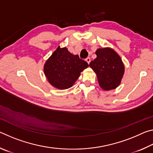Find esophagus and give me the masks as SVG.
Listing matches in <instances>:
<instances>
[{
	"label": "esophagus",
	"instance_id": "obj_1",
	"mask_svg": "<svg viewBox=\"0 0 153 153\" xmlns=\"http://www.w3.org/2000/svg\"><path fill=\"white\" fill-rule=\"evenodd\" d=\"M86 61L88 63H90V57H87L86 59Z\"/></svg>",
	"mask_w": 153,
	"mask_h": 153
}]
</instances>
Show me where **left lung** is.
Listing matches in <instances>:
<instances>
[{"mask_svg":"<svg viewBox=\"0 0 153 153\" xmlns=\"http://www.w3.org/2000/svg\"><path fill=\"white\" fill-rule=\"evenodd\" d=\"M96 55L97 58L89 65L97 74L100 86L105 90L116 88L124 74V65L120 56L109 48H98Z\"/></svg>","mask_w":153,"mask_h":153,"instance_id":"1","label":"left lung"}]
</instances>
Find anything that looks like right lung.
<instances>
[{"label":"right lung","mask_w":153,"mask_h":153,"mask_svg":"<svg viewBox=\"0 0 153 153\" xmlns=\"http://www.w3.org/2000/svg\"><path fill=\"white\" fill-rule=\"evenodd\" d=\"M88 67L86 61L74 55L65 47H58L46 61L44 71L49 83L59 89L71 87L84 69Z\"/></svg>","instance_id":"right-lung-1"}]
</instances>
